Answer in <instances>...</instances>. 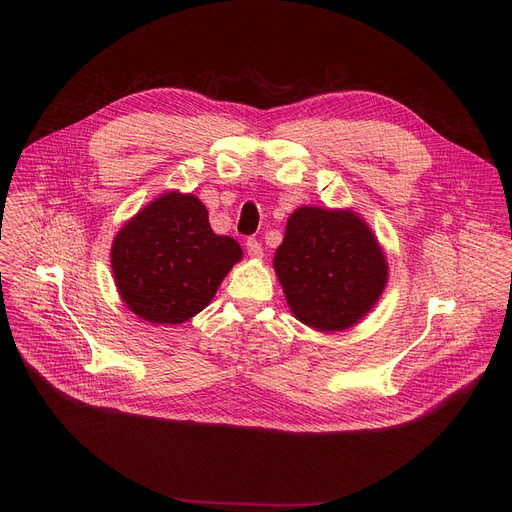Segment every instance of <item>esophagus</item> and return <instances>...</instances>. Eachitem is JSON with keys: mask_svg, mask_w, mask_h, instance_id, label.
<instances>
[{"mask_svg": "<svg viewBox=\"0 0 512 512\" xmlns=\"http://www.w3.org/2000/svg\"><path fill=\"white\" fill-rule=\"evenodd\" d=\"M245 245H247L249 257H253V259H261L263 257V247H261V243L257 239H249Z\"/></svg>", "mask_w": 512, "mask_h": 512, "instance_id": "obj_1", "label": "esophagus"}]
</instances>
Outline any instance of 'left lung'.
<instances>
[{
    "label": "left lung",
    "instance_id": "1",
    "mask_svg": "<svg viewBox=\"0 0 512 512\" xmlns=\"http://www.w3.org/2000/svg\"><path fill=\"white\" fill-rule=\"evenodd\" d=\"M273 269L291 314L326 334L358 324L389 281L379 239L350 208H296L287 218Z\"/></svg>",
    "mask_w": 512,
    "mask_h": 512
}]
</instances>
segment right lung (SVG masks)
<instances>
[{
	"label": "right lung",
	"mask_w": 512,
	"mask_h": 512,
	"mask_svg": "<svg viewBox=\"0 0 512 512\" xmlns=\"http://www.w3.org/2000/svg\"><path fill=\"white\" fill-rule=\"evenodd\" d=\"M243 249L216 235L194 194L170 190L117 231L111 269L119 298L150 324H184L214 298Z\"/></svg>",
	"instance_id": "add662e5"
}]
</instances>
